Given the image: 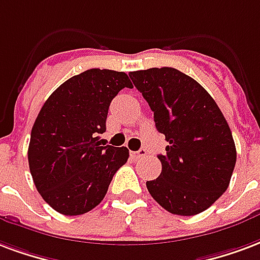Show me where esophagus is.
Here are the masks:
<instances>
[{"mask_svg": "<svg viewBox=\"0 0 260 260\" xmlns=\"http://www.w3.org/2000/svg\"><path fill=\"white\" fill-rule=\"evenodd\" d=\"M132 154H134V157H135V158H143V157H146V154H147V150L140 149L139 151H134Z\"/></svg>", "mask_w": 260, "mask_h": 260, "instance_id": "1", "label": "esophagus"}]
</instances>
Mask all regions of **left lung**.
I'll list each match as a JSON object with an SVG mask.
<instances>
[{
    "label": "left lung",
    "mask_w": 260,
    "mask_h": 260,
    "mask_svg": "<svg viewBox=\"0 0 260 260\" xmlns=\"http://www.w3.org/2000/svg\"><path fill=\"white\" fill-rule=\"evenodd\" d=\"M136 89L154 111L155 128L168 146L162 171L146 182L168 212L193 216L208 209L229 187L237 153L232 131L212 96L172 67L132 71Z\"/></svg>",
    "instance_id": "8db88e82"
}]
</instances>
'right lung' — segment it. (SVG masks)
<instances>
[{"label": "right lung", "mask_w": 260, "mask_h": 260, "mask_svg": "<svg viewBox=\"0 0 260 260\" xmlns=\"http://www.w3.org/2000/svg\"><path fill=\"white\" fill-rule=\"evenodd\" d=\"M122 88V71L91 69L69 78L44 103L32 125L28 167L38 193L59 213L89 212L105 199L126 147L101 146L109 106Z\"/></svg>", "instance_id": "right-lung-1"}]
</instances>
